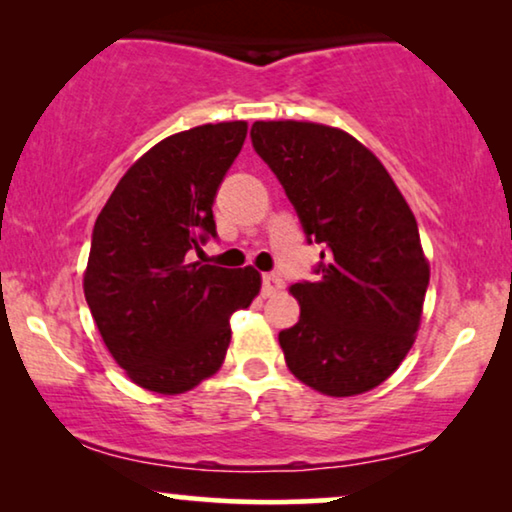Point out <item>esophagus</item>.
<instances>
[{
    "label": "esophagus",
    "instance_id": "1",
    "mask_svg": "<svg viewBox=\"0 0 512 512\" xmlns=\"http://www.w3.org/2000/svg\"><path fill=\"white\" fill-rule=\"evenodd\" d=\"M279 289H282V279H279L277 275H272V272L263 275V296H275Z\"/></svg>",
    "mask_w": 512,
    "mask_h": 512
}]
</instances>
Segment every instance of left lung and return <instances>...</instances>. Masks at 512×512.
<instances>
[{
  "instance_id": "8db88e82",
  "label": "left lung",
  "mask_w": 512,
  "mask_h": 512,
  "mask_svg": "<svg viewBox=\"0 0 512 512\" xmlns=\"http://www.w3.org/2000/svg\"><path fill=\"white\" fill-rule=\"evenodd\" d=\"M251 142L324 244L319 282L291 286L296 326L279 333L286 366L326 396L366 394L417 338L429 261L394 179L349 132L307 121H256Z\"/></svg>"
}]
</instances>
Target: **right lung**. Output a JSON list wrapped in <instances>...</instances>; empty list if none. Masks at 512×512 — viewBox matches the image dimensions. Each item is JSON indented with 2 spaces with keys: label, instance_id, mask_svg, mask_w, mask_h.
Masks as SVG:
<instances>
[{
  "label": "right lung",
  "instance_id": "right-lung-1",
  "mask_svg": "<svg viewBox=\"0 0 512 512\" xmlns=\"http://www.w3.org/2000/svg\"><path fill=\"white\" fill-rule=\"evenodd\" d=\"M247 130L228 121L165 137L97 216L83 293L109 354L137 387L174 396L212 377L226 359L230 317L261 291L251 265L191 261L216 235V191Z\"/></svg>",
  "mask_w": 512,
  "mask_h": 512
}]
</instances>
